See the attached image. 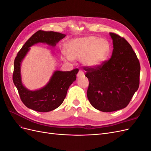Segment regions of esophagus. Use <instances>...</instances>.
Instances as JSON below:
<instances>
[{"label": "esophagus", "instance_id": "34e87169", "mask_svg": "<svg viewBox=\"0 0 151 151\" xmlns=\"http://www.w3.org/2000/svg\"><path fill=\"white\" fill-rule=\"evenodd\" d=\"M84 72L80 70L79 71V72H78V74H77V77L79 78V77H84Z\"/></svg>", "mask_w": 151, "mask_h": 151}]
</instances>
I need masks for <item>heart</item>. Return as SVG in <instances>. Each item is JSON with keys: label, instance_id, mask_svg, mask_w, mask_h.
<instances>
[{"label": "heart", "instance_id": "heart-1", "mask_svg": "<svg viewBox=\"0 0 151 151\" xmlns=\"http://www.w3.org/2000/svg\"><path fill=\"white\" fill-rule=\"evenodd\" d=\"M64 52L69 60L81 59L85 66L96 67L106 60L110 53V45L104 38L87 36L70 40L66 44Z\"/></svg>", "mask_w": 151, "mask_h": 151}]
</instances>
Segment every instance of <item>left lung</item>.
<instances>
[{
    "instance_id": "1",
    "label": "left lung",
    "mask_w": 151,
    "mask_h": 151,
    "mask_svg": "<svg viewBox=\"0 0 151 151\" xmlns=\"http://www.w3.org/2000/svg\"><path fill=\"white\" fill-rule=\"evenodd\" d=\"M113 50L109 60L96 67H84L89 80L87 96L92 106L103 112L125 108L139 86L140 65L131 45L109 33Z\"/></svg>"
}]
</instances>
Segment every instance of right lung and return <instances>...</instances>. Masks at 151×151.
Instances as JSON below:
<instances>
[{"label":"right lung","instance_id":"right-lung-1","mask_svg":"<svg viewBox=\"0 0 151 151\" xmlns=\"http://www.w3.org/2000/svg\"><path fill=\"white\" fill-rule=\"evenodd\" d=\"M66 35L54 31L39 30L32 35L17 53L14 63L12 79L22 102L26 107L39 112H48L60 106L65 98L67 90L74 81L79 70L55 71L46 86L38 90L31 91L23 86L21 81V65L29 48L38 43L55 47Z\"/></svg>","mask_w":151,"mask_h":151}]
</instances>
